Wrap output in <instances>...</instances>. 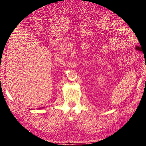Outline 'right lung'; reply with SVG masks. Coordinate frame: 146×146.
Instances as JSON below:
<instances>
[{"mask_svg":"<svg viewBox=\"0 0 146 146\" xmlns=\"http://www.w3.org/2000/svg\"><path fill=\"white\" fill-rule=\"evenodd\" d=\"M42 108H44V107H42Z\"/></svg>","mask_w":146,"mask_h":146,"instance_id":"add662e5","label":"right lung"}]
</instances>
